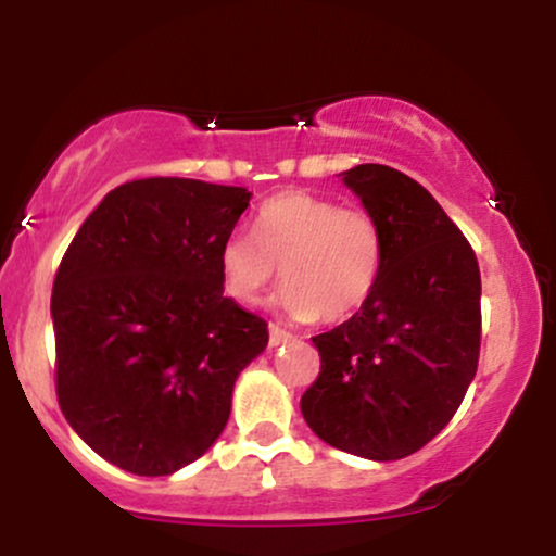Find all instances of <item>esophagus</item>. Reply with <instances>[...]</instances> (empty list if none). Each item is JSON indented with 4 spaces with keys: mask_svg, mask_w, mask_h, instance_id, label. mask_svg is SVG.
Returning a JSON list of instances; mask_svg holds the SVG:
<instances>
[{
    "mask_svg": "<svg viewBox=\"0 0 556 556\" xmlns=\"http://www.w3.org/2000/svg\"><path fill=\"white\" fill-rule=\"evenodd\" d=\"M290 340H292L290 331H285L279 324H269V348H279V344H285Z\"/></svg>",
    "mask_w": 556,
    "mask_h": 556,
    "instance_id": "obj_1",
    "label": "esophagus"
}]
</instances>
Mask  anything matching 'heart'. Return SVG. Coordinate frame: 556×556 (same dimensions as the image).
Wrapping results in <instances>:
<instances>
[{"label": "heart", "mask_w": 556, "mask_h": 556, "mask_svg": "<svg viewBox=\"0 0 556 556\" xmlns=\"http://www.w3.org/2000/svg\"><path fill=\"white\" fill-rule=\"evenodd\" d=\"M253 232H235L219 248L227 298L258 303L282 269L279 308L300 321L342 324L379 285L384 238L366 208L342 206L308 190H282L256 212Z\"/></svg>", "instance_id": "obj_1"}]
</instances>
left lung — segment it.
I'll return each mask as SVG.
<instances>
[{
    "label": "left lung",
    "instance_id": "1",
    "mask_svg": "<svg viewBox=\"0 0 556 556\" xmlns=\"http://www.w3.org/2000/svg\"><path fill=\"white\" fill-rule=\"evenodd\" d=\"M342 180L379 222L384 261L358 314L314 337L321 371L300 410L337 450L400 460L450 424L473 381L481 271L424 185L384 164H358Z\"/></svg>",
    "mask_w": 556,
    "mask_h": 556
}]
</instances>
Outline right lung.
<instances>
[{"label":"right lung","instance_id":"add662e5","mask_svg":"<svg viewBox=\"0 0 556 556\" xmlns=\"http://www.w3.org/2000/svg\"><path fill=\"white\" fill-rule=\"evenodd\" d=\"M251 193L146 177L110 190L52 290L60 410L96 455L136 476L185 468L225 431L266 321L225 298L219 248Z\"/></svg>","mask_w":556,"mask_h":556}]
</instances>
